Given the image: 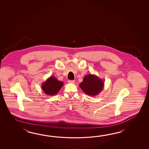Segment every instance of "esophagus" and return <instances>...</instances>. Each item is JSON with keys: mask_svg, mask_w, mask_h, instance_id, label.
<instances>
[{"mask_svg": "<svg viewBox=\"0 0 149 149\" xmlns=\"http://www.w3.org/2000/svg\"><path fill=\"white\" fill-rule=\"evenodd\" d=\"M68 82L70 84H74L75 81L74 80H68Z\"/></svg>", "mask_w": 149, "mask_h": 149, "instance_id": "34e87169", "label": "esophagus"}]
</instances>
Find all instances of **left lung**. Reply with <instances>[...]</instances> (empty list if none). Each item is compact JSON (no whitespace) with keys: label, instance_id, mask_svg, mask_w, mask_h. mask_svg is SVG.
<instances>
[{"label":"left lung","instance_id":"8db88e82","mask_svg":"<svg viewBox=\"0 0 149 149\" xmlns=\"http://www.w3.org/2000/svg\"><path fill=\"white\" fill-rule=\"evenodd\" d=\"M104 81L95 74H89L85 76L79 87L87 95L95 96L103 89Z\"/></svg>","mask_w":149,"mask_h":149}]
</instances>
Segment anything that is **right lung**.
Wrapping results in <instances>:
<instances>
[{
  "mask_svg": "<svg viewBox=\"0 0 149 149\" xmlns=\"http://www.w3.org/2000/svg\"><path fill=\"white\" fill-rule=\"evenodd\" d=\"M41 85V89L45 94L53 96L59 92L64 84L54 76H51Z\"/></svg>",
  "mask_w": 149,
  "mask_h": 149,
  "instance_id": "obj_1",
  "label": "right lung"
}]
</instances>
